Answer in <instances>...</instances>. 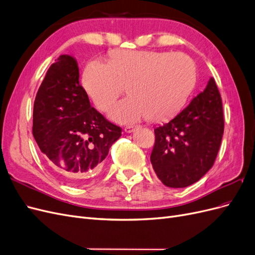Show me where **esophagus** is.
Returning <instances> with one entry per match:
<instances>
[{"instance_id": "1", "label": "esophagus", "mask_w": 255, "mask_h": 255, "mask_svg": "<svg viewBox=\"0 0 255 255\" xmlns=\"http://www.w3.org/2000/svg\"><path fill=\"white\" fill-rule=\"evenodd\" d=\"M135 128H136V126H127L125 128V130H126V133H132V132H134Z\"/></svg>"}]
</instances>
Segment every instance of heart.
Masks as SVG:
<instances>
[{"mask_svg":"<svg viewBox=\"0 0 255 255\" xmlns=\"http://www.w3.org/2000/svg\"><path fill=\"white\" fill-rule=\"evenodd\" d=\"M197 81L194 59L185 53L115 50L106 64L94 60L85 68L83 86L102 112L109 111L128 86L129 97L110 116L120 123L141 118L165 121L186 104Z\"/></svg>","mask_w":255,"mask_h":255,"instance_id":"1","label":"heart"}]
</instances>
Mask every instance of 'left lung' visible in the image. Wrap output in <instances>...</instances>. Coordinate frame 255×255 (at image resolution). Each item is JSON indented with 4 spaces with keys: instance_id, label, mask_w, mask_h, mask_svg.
Wrapping results in <instances>:
<instances>
[{
    "instance_id": "8db88e82",
    "label": "left lung",
    "mask_w": 255,
    "mask_h": 255,
    "mask_svg": "<svg viewBox=\"0 0 255 255\" xmlns=\"http://www.w3.org/2000/svg\"><path fill=\"white\" fill-rule=\"evenodd\" d=\"M222 101L213 78L179 115L154 129L151 164L158 179L171 188L198 182L213 167L222 140Z\"/></svg>"
}]
</instances>
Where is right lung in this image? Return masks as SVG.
<instances>
[{"mask_svg": "<svg viewBox=\"0 0 255 255\" xmlns=\"http://www.w3.org/2000/svg\"><path fill=\"white\" fill-rule=\"evenodd\" d=\"M78 63L60 55L51 65L35 98L33 135L63 179L79 186L102 168L121 128L91 107L80 85Z\"/></svg>", "mask_w": 255, "mask_h": 255, "instance_id": "add662e5", "label": "right lung"}]
</instances>
